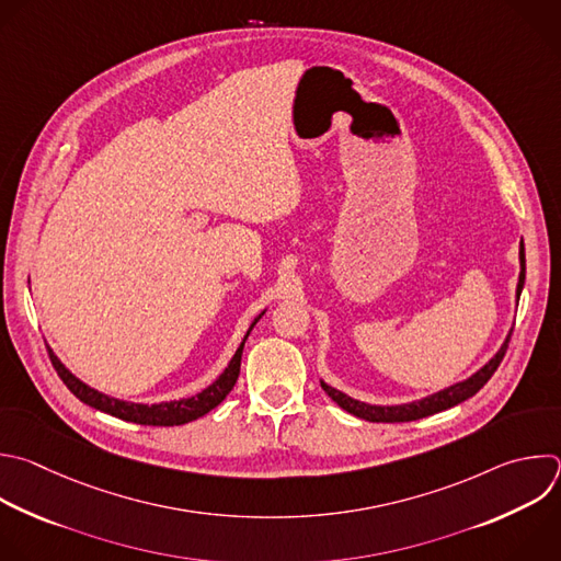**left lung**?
I'll list each match as a JSON object with an SVG mask.
<instances>
[{"label": "left lung", "mask_w": 561, "mask_h": 561, "mask_svg": "<svg viewBox=\"0 0 561 561\" xmlns=\"http://www.w3.org/2000/svg\"><path fill=\"white\" fill-rule=\"evenodd\" d=\"M524 277H526V260H524V242L519 244V279H517V290H515V301H519V295H522V288H524ZM513 332V330H511ZM511 332L506 334L504 343L500 345V350L478 369L473 371V375L465 381H458L436 394H430L425 399H419V401H412V403H401V405H371V403H363V401H356L352 397H347L345 392H339L334 390L332 386H328L325 381H321V388L328 392V397L339 405L343 408L345 412L363 419V421H369V423H408V421H419V419H425V416H432V414H438L443 410H449L467 399H471L491 377L493 371L497 369L500 360L504 358V352L508 347V339H511Z\"/></svg>", "instance_id": "obj_1"}]
</instances>
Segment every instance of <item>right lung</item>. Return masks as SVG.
<instances>
[{
  "mask_svg": "<svg viewBox=\"0 0 561 561\" xmlns=\"http://www.w3.org/2000/svg\"><path fill=\"white\" fill-rule=\"evenodd\" d=\"M266 310H262L251 328L247 330L240 347L236 350L233 358L229 360V365L225 367L222 375L209 386L205 388L203 392H198L196 397H190V399H178V401H162V403H153V405H145V403H129V401H121V399H114V397H107L94 388H90L88 383H83L81 379H77L72 371L61 363V358L48 347L50 352V360L57 369V375L61 377V381L68 386V390L79 399L83 401L85 405L99 410V412H105L110 416H116V419H123L127 423H138V425H153V427H173V425H184V423H192L205 414H209L214 408H218L227 394L233 390L238 377H240V363H242V350H244V343L251 334V330L255 328V323L262 319Z\"/></svg>",
  "mask_w": 561,
  "mask_h": 561,
  "instance_id": "add662e5",
  "label": "right lung"
}]
</instances>
